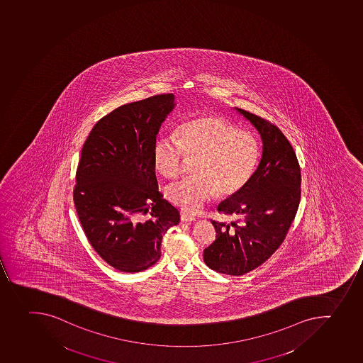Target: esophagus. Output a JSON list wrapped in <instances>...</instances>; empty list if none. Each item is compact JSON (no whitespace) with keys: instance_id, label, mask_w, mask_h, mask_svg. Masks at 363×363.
<instances>
[{"instance_id":"obj_1","label":"esophagus","mask_w":363,"mask_h":363,"mask_svg":"<svg viewBox=\"0 0 363 363\" xmlns=\"http://www.w3.org/2000/svg\"><path fill=\"white\" fill-rule=\"evenodd\" d=\"M180 220H182L183 223H193V221H196V218L192 216H189L186 213H182V214H180Z\"/></svg>"}]
</instances>
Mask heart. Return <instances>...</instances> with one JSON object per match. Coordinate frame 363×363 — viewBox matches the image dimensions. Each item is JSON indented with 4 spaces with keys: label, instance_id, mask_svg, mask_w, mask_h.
Instances as JSON below:
<instances>
[{
    "label": "heart",
    "instance_id": "b5f03b06",
    "mask_svg": "<svg viewBox=\"0 0 363 363\" xmlns=\"http://www.w3.org/2000/svg\"><path fill=\"white\" fill-rule=\"evenodd\" d=\"M177 140L160 138L155 142L154 165L165 178L179 176L185 156L196 158V177L171 184L170 203L184 212H199L213 196H235L255 173L261 145L255 135L216 115H203L184 122Z\"/></svg>",
    "mask_w": 363,
    "mask_h": 363
}]
</instances>
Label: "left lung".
Here are the masks:
<instances>
[{
  "mask_svg": "<svg viewBox=\"0 0 363 363\" xmlns=\"http://www.w3.org/2000/svg\"><path fill=\"white\" fill-rule=\"evenodd\" d=\"M259 134L262 157L252 179L218 206L240 221H212L216 239L203 261L220 274L241 276L264 263L284 241L301 201V169L283 133L264 118L234 108Z\"/></svg>",
  "mask_w": 363,
  "mask_h": 363,
  "instance_id": "8db88e82",
  "label": "left lung"
}]
</instances>
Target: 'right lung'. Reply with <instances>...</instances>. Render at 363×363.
Segmentation results:
<instances>
[{
    "instance_id": "add662e5",
    "label": "right lung",
    "mask_w": 363,
    "mask_h": 363,
    "mask_svg": "<svg viewBox=\"0 0 363 363\" xmlns=\"http://www.w3.org/2000/svg\"><path fill=\"white\" fill-rule=\"evenodd\" d=\"M176 107L174 95L121 106L91 129L82 150L75 209L99 256L122 272L150 268L165 233L179 223L176 207L158 192L156 135Z\"/></svg>"
}]
</instances>
